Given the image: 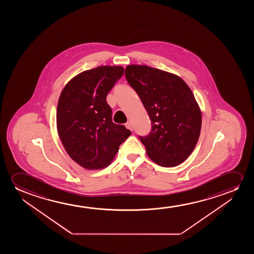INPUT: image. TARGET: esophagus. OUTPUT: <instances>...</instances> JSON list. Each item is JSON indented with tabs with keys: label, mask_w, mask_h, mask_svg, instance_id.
Returning <instances> with one entry per match:
<instances>
[{
	"label": "esophagus",
	"mask_w": 254,
	"mask_h": 254,
	"mask_svg": "<svg viewBox=\"0 0 254 254\" xmlns=\"http://www.w3.org/2000/svg\"><path fill=\"white\" fill-rule=\"evenodd\" d=\"M125 126L127 128L129 129V130H132V124H131V122H127Z\"/></svg>",
	"instance_id": "1"
}]
</instances>
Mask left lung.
Listing matches in <instances>:
<instances>
[{
	"label": "left lung",
	"mask_w": 254,
	"mask_h": 254,
	"mask_svg": "<svg viewBox=\"0 0 254 254\" xmlns=\"http://www.w3.org/2000/svg\"><path fill=\"white\" fill-rule=\"evenodd\" d=\"M125 74L151 120L149 134L139 136L148 157L161 167L184 162L201 129V112L191 89L181 77L145 65H129Z\"/></svg>",
	"instance_id": "obj_1"
}]
</instances>
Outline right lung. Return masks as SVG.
Listing matches in <instances>:
<instances>
[{"label":"right lung","instance_id":"obj_1","mask_svg":"<svg viewBox=\"0 0 254 254\" xmlns=\"http://www.w3.org/2000/svg\"><path fill=\"white\" fill-rule=\"evenodd\" d=\"M124 73L120 66H101L73 77L60 95L56 123L72 160L86 169H101L114 160L131 131L112 121L106 101Z\"/></svg>","mask_w":254,"mask_h":254}]
</instances>
